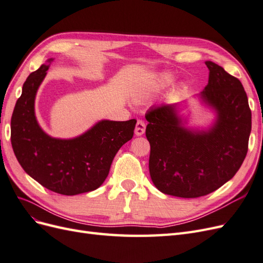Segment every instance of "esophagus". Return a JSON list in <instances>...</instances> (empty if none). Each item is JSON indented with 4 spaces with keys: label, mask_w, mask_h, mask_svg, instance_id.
I'll return each instance as SVG.
<instances>
[{
    "label": "esophagus",
    "mask_w": 263,
    "mask_h": 263,
    "mask_svg": "<svg viewBox=\"0 0 263 263\" xmlns=\"http://www.w3.org/2000/svg\"><path fill=\"white\" fill-rule=\"evenodd\" d=\"M145 129H146L145 122L141 121V119H139V121H137L136 128H135V134H136L137 136H141V135H144Z\"/></svg>",
    "instance_id": "34e87169"
}]
</instances>
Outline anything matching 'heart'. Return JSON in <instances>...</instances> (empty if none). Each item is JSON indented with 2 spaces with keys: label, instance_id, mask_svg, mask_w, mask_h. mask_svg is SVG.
<instances>
[{
  "label": "heart",
  "instance_id": "1",
  "mask_svg": "<svg viewBox=\"0 0 263 263\" xmlns=\"http://www.w3.org/2000/svg\"><path fill=\"white\" fill-rule=\"evenodd\" d=\"M161 79H162V82L164 84H171L174 81V78L171 73H163Z\"/></svg>",
  "mask_w": 263,
  "mask_h": 263
}]
</instances>
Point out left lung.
Returning a JSON list of instances; mask_svg holds the SVG:
<instances>
[{
  "label": "left lung",
  "mask_w": 263,
  "mask_h": 263,
  "mask_svg": "<svg viewBox=\"0 0 263 263\" xmlns=\"http://www.w3.org/2000/svg\"><path fill=\"white\" fill-rule=\"evenodd\" d=\"M205 65L209 83L200 95L217 113L209 130L183 127L174 104L146 114L150 177L164 194L195 198L214 192L235 176L248 151L251 110L241 82L216 63Z\"/></svg>",
  "instance_id": "8db88e82"
}]
</instances>
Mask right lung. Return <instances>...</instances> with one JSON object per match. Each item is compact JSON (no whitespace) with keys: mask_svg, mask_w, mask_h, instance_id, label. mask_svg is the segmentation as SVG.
<instances>
[{"mask_svg":"<svg viewBox=\"0 0 263 263\" xmlns=\"http://www.w3.org/2000/svg\"><path fill=\"white\" fill-rule=\"evenodd\" d=\"M48 68L43 65L29 74L15 104L11 119L14 154L24 171L52 192L62 195L90 192L107 178L117 151L133 138L137 121H101L73 139L48 136L35 116L36 93Z\"/></svg>","mask_w":263,"mask_h":263,"instance_id":"right-lung-1","label":"right lung"}]
</instances>
